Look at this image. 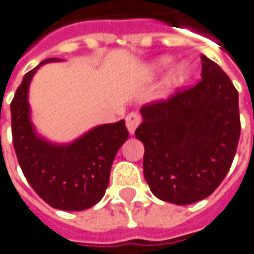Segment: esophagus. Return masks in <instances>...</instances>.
<instances>
[{"label": "esophagus", "mask_w": 254, "mask_h": 254, "mask_svg": "<svg viewBox=\"0 0 254 254\" xmlns=\"http://www.w3.org/2000/svg\"><path fill=\"white\" fill-rule=\"evenodd\" d=\"M140 115H137L135 112H132V114H129L127 117V130H129V133L130 135H133L136 130V127H139V124H140Z\"/></svg>", "instance_id": "34e87169"}]
</instances>
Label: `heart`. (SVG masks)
Instances as JSON below:
<instances>
[{
    "label": "heart",
    "mask_w": 254,
    "mask_h": 254,
    "mask_svg": "<svg viewBox=\"0 0 254 254\" xmlns=\"http://www.w3.org/2000/svg\"><path fill=\"white\" fill-rule=\"evenodd\" d=\"M173 62V59L170 56H160L153 59L147 66H146V74L147 75H156L159 74L160 71H163L166 67H169ZM190 67L186 63H176L167 70V73L163 78L162 85H160V91L163 95H169L174 90H177L179 87H181L183 84L187 81L190 78Z\"/></svg>",
    "instance_id": "b5f03b06"
}]
</instances>
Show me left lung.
<instances>
[{"instance_id":"8db88e82","label":"left lung","mask_w":254,"mask_h":254,"mask_svg":"<svg viewBox=\"0 0 254 254\" xmlns=\"http://www.w3.org/2000/svg\"><path fill=\"white\" fill-rule=\"evenodd\" d=\"M202 80L167 101L144 105L136 137L143 174L166 202L188 205L209 197L231 169L241 136L239 94L221 67L201 55Z\"/></svg>"}]
</instances>
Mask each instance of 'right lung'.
Instances as JSON below:
<instances>
[{
	"instance_id": "add662e5",
	"label": "right lung",
	"mask_w": 254,
	"mask_h": 254,
	"mask_svg": "<svg viewBox=\"0 0 254 254\" xmlns=\"http://www.w3.org/2000/svg\"><path fill=\"white\" fill-rule=\"evenodd\" d=\"M46 59L23 77L11 102L13 149L31 187L49 205L84 211L104 197L111 166L129 132L125 121L92 127L70 143H53L40 136L31 121L29 84L40 66L60 62Z\"/></svg>"
}]
</instances>
